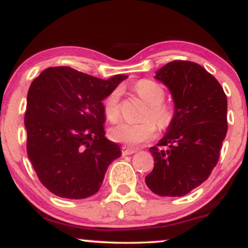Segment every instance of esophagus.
I'll list each match as a JSON object with an SVG mask.
<instances>
[{"instance_id": "esophagus-1", "label": "esophagus", "mask_w": 248, "mask_h": 248, "mask_svg": "<svg viewBox=\"0 0 248 248\" xmlns=\"http://www.w3.org/2000/svg\"><path fill=\"white\" fill-rule=\"evenodd\" d=\"M121 152H122V155L127 156V155H132V154H135L136 153V149H134V148H129V147L124 146V147L121 148Z\"/></svg>"}]
</instances>
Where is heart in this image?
Listing matches in <instances>:
<instances>
[{"mask_svg":"<svg viewBox=\"0 0 248 248\" xmlns=\"http://www.w3.org/2000/svg\"><path fill=\"white\" fill-rule=\"evenodd\" d=\"M135 91L141 96L142 100L148 104L147 118L150 116V119L155 122L161 129H164L171 124L173 112L171 107L162 102L164 100L166 92L158 82L149 80V79H142L136 82ZM102 108H104L105 116L108 120H118L120 115V91L114 90L109 94H107L102 101ZM153 123L150 120H146L140 124H132V122L126 121L119 122L118 124L109 128L108 136L110 140L118 143L138 146L142 142L154 138L156 127Z\"/></svg>","mask_w":248,"mask_h":248,"instance_id":"1","label":"heart"}]
</instances>
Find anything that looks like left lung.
<instances>
[{
    "label": "left lung",
    "mask_w": 248,
    "mask_h": 248,
    "mask_svg": "<svg viewBox=\"0 0 248 248\" xmlns=\"http://www.w3.org/2000/svg\"><path fill=\"white\" fill-rule=\"evenodd\" d=\"M155 79L172 96L173 118L150 148L155 166L146 184L158 196L182 197L206 181L217 164L227 133V99L217 79L192 62H168Z\"/></svg>",
    "instance_id": "left-lung-1"
}]
</instances>
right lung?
I'll list each match as a JSON object with an SVG mask.
<instances>
[{
  "mask_svg": "<svg viewBox=\"0 0 248 248\" xmlns=\"http://www.w3.org/2000/svg\"><path fill=\"white\" fill-rule=\"evenodd\" d=\"M126 78L104 80L58 66L31 82L24 118L27 152L39 181L53 195L91 197L121 156L120 147L105 136L102 100Z\"/></svg>",
  "mask_w": 248,
  "mask_h": 248,
  "instance_id": "add662e5",
  "label": "right lung"
}]
</instances>
